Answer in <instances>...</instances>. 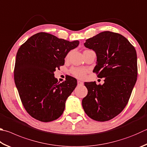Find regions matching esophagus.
Returning a JSON list of instances; mask_svg holds the SVG:
<instances>
[{
	"label": "esophagus",
	"mask_w": 147,
	"mask_h": 147,
	"mask_svg": "<svg viewBox=\"0 0 147 147\" xmlns=\"http://www.w3.org/2000/svg\"><path fill=\"white\" fill-rule=\"evenodd\" d=\"M83 84H84V83H83L82 82H81V81H78V85H82Z\"/></svg>",
	"instance_id": "obj_1"
}]
</instances>
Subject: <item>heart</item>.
I'll use <instances>...</instances> for the list:
<instances>
[{
  "mask_svg": "<svg viewBox=\"0 0 147 147\" xmlns=\"http://www.w3.org/2000/svg\"><path fill=\"white\" fill-rule=\"evenodd\" d=\"M70 72L74 76L80 79H82L85 78L87 71L86 69L82 67H73L70 70Z\"/></svg>",
  "mask_w": 147,
  "mask_h": 147,
  "instance_id": "b5f03b06",
  "label": "heart"
}]
</instances>
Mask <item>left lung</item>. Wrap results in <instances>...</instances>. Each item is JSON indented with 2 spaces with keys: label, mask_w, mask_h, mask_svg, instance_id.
<instances>
[{
  "label": "left lung",
  "mask_w": 147,
  "mask_h": 147,
  "mask_svg": "<svg viewBox=\"0 0 147 147\" xmlns=\"http://www.w3.org/2000/svg\"><path fill=\"white\" fill-rule=\"evenodd\" d=\"M84 46L95 51L97 62L93 73L105 78V82L84 83L88 93L82 100V107L91 119L109 121L121 113L129 102L137 80L136 51L125 37L109 31L86 40Z\"/></svg>",
  "instance_id": "left-lung-1"
}]
</instances>
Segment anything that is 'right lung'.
Listing matches in <instances>:
<instances>
[{
    "instance_id": "1",
    "label": "right lung",
    "mask_w": 147,
    "mask_h": 147,
    "mask_svg": "<svg viewBox=\"0 0 147 147\" xmlns=\"http://www.w3.org/2000/svg\"><path fill=\"white\" fill-rule=\"evenodd\" d=\"M78 45V40L69 42L41 32L18 49L15 83L24 107L33 118L49 122L63 114L65 101L76 87L77 80L69 76L60 84L54 72L64 65L66 55Z\"/></svg>"
}]
</instances>
